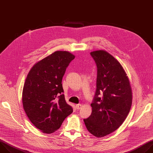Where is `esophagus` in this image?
Here are the masks:
<instances>
[{"label": "esophagus", "mask_w": 153, "mask_h": 153, "mask_svg": "<svg viewBox=\"0 0 153 153\" xmlns=\"http://www.w3.org/2000/svg\"><path fill=\"white\" fill-rule=\"evenodd\" d=\"M82 107V105L81 104H77L76 105V109H77V110H79V109H80Z\"/></svg>", "instance_id": "esophagus-1"}]
</instances>
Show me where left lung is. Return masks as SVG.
<instances>
[{
	"mask_svg": "<svg viewBox=\"0 0 153 153\" xmlns=\"http://www.w3.org/2000/svg\"><path fill=\"white\" fill-rule=\"evenodd\" d=\"M97 65L96 91L91 116L83 119L96 137L114 132L126 118L132 104V90L121 64L104 50L90 53Z\"/></svg>",
	"mask_w": 153,
	"mask_h": 153,
	"instance_id": "left-lung-1",
	"label": "left lung"
}]
</instances>
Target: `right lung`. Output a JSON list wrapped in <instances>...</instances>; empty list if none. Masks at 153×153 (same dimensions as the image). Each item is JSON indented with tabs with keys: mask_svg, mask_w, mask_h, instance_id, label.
<instances>
[{
	"mask_svg": "<svg viewBox=\"0 0 153 153\" xmlns=\"http://www.w3.org/2000/svg\"><path fill=\"white\" fill-rule=\"evenodd\" d=\"M75 56L57 51L34 65L23 88L22 103L31 122L43 133L58 129L73 111L66 102L62 80Z\"/></svg>",
	"mask_w": 153,
	"mask_h": 153,
	"instance_id": "right-lung-1",
	"label": "right lung"
}]
</instances>
